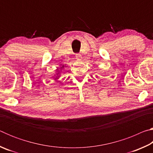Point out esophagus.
<instances>
[{
  "mask_svg": "<svg viewBox=\"0 0 153 153\" xmlns=\"http://www.w3.org/2000/svg\"><path fill=\"white\" fill-rule=\"evenodd\" d=\"M76 57L77 59H78V60H80V59H82V56H81V55H80V54H76Z\"/></svg>",
  "mask_w": 153,
  "mask_h": 153,
  "instance_id": "34e87169",
  "label": "esophagus"
}]
</instances>
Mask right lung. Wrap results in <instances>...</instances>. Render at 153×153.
<instances>
[{
    "mask_svg": "<svg viewBox=\"0 0 153 153\" xmlns=\"http://www.w3.org/2000/svg\"><path fill=\"white\" fill-rule=\"evenodd\" d=\"M64 67H65L64 65H62L59 69H61V70H62V69L64 68ZM60 76H61V70H59V68H57V69H56V74L54 75L53 78L55 79L56 81H57V79L59 78V77H60Z\"/></svg>",
    "mask_w": 153,
    "mask_h": 153,
    "instance_id": "obj_1",
    "label": "right lung"
}]
</instances>
